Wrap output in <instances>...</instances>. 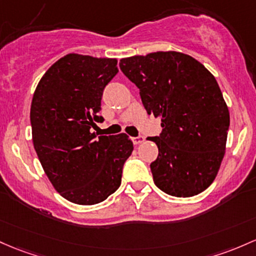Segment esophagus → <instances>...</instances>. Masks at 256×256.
<instances>
[{
	"instance_id": "34e87169",
	"label": "esophagus",
	"mask_w": 256,
	"mask_h": 256,
	"mask_svg": "<svg viewBox=\"0 0 256 256\" xmlns=\"http://www.w3.org/2000/svg\"><path fill=\"white\" fill-rule=\"evenodd\" d=\"M143 141H144V137L143 136H137V137H132V142L134 144H140V143H142Z\"/></svg>"
}]
</instances>
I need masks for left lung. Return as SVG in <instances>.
<instances>
[{
	"instance_id": "left-lung-1",
	"label": "left lung",
	"mask_w": 256,
	"mask_h": 256,
	"mask_svg": "<svg viewBox=\"0 0 256 256\" xmlns=\"http://www.w3.org/2000/svg\"><path fill=\"white\" fill-rule=\"evenodd\" d=\"M140 88L148 114L162 119L158 158L150 164L156 186L187 198L214 182L226 150L228 106L214 75L200 62L176 50L120 60Z\"/></svg>"
}]
</instances>
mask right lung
<instances>
[{
    "label": "right lung",
    "mask_w": 256,
    "mask_h": 256,
    "mask_svg": "<svg viewBox=\"0 0 256 256\" xmlns=\"http://www.w3.org/2000/svg\"><path fill=\"white\" fill-rule=\"evenodd\" d=\"M115 58L69 53L58 60L34 92L32 143L44 174L60 194L78 206L106 200L122 184L134 150L126 134L98 136L103 90L118 74Z\"/></svg>",
    "instance_id": "add662e5"
}]
</instances>
